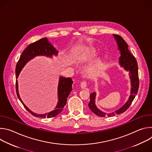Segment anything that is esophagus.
I'll use <instances>...</instances> for the list:
<instances>
[{
    "label": "esophagus",
    "mask_w": 152,
    "mask_h": 152,
    "mask_svg": "<svg viewBox=\"0 0 152 152\" xmlns=\"http://www.w3.org/2000/svg\"><path fill=\"white\" fill-rule=\"evenodd\" d=\"M86 85H87V82H86L85 80L82 81L80 83V86L82 88H85L86 86Z\"/></svg>",
    "instance_id": "34e87169"
}]
</instances>
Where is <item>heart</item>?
Here are the masks:
<instances>
[{"label": "heart", "instance_id": "obj_1", "mask_svg": "<svg viewBox=\"0 0 152 152\" xmlns=\"http://www.w3.org/2000/svg\"><path fill=\"white\" fill-rule=\"evenodd\" d=\"M95 55H96V50L94 49H91L83 55V59L92 58L95 56ZM100 67H101V62L99 61L96 62L94 64H93V66L88 67L87 70H86V73H87L88 75L90 76H94L96 75Z\"/></svg>", "mask_w": 152, "mask_h": 152}]
</instances>
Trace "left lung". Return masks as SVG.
Returning <instances> with one entry per match:
<instances>
[{
    "label": "left lung",
    "instance_id": "8db88e82",
    "mask_svg": "<svg viewBox=\"0 0 152 152\" xmlns=\"http://www.w3.org/2000/svg\"><path fill=\"white\" fill-rule=\"evenodd\" d=\"M114 37L117 41V45L118 46V49L120 51L121 56L120 57L119 61L121 66L123 67L127 71L130 72V78H131L132 85L131 94L130 96L128 101L120 109L114 113L106 114L100 111L99 109H97V107L95 104L96 93H92L90 96V101L88 103V106L93 113H94L96 115L102 117H104L105 116L112 117L124 113L129 107V106L131 105L134 99H135V96L138 93L140 85L138 77V67L136 58L130 52L128 49L127 44L121 36L117 34H114Z\"/></svg>",
    "mask_w": 152,
    "mask_h": 152
}]
</instances>
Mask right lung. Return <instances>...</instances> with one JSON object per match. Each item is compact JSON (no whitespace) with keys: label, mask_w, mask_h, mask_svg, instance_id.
Returning <instances> with one entry per match:
<instances>
[{"label":"right lung","mask_w":152,"mask_h":152,"mask_svg":"<svg viewBox=\"0 0 152 152\" xmlns=\"http://www.w3.org/2000/svg\"><path fill=\"white\" fill-rule=\"evenodd\" d=\"M58 51L56 50L55 48L52 46L46 38H41L37 41L30 44L21 53L18 61L16 64L15 67V74L16 78L18 77L19 73H20L21 69L23 68L25 64L32 58L38 55H45L47 56H52V55H56ZM72 83L73 81L71 78L67 77L65 78L63 77H60L59 85H58V103L53 111L45 114H37L31 111L25 105V104L21 101L18 92V83L16 80L15 82V90L18 98L20 100L26 109L32 115L36 117L39 118H52L58 115L63 110L64 106L67 103V97L70 93L72 90Z\"/></svg>","instance_id":"1"}]
</instances>
